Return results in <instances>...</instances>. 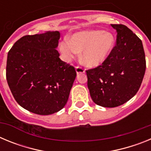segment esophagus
I'll use <instances>...</instances> for the list:
<instances>
[{"label":"esophagus","instance_id":"esophagus-1","mask_svg":"<svg viewBox=\"0 0 151 151\" xmlns=\"http://www.w3.org/2000/svg\"><path fill=\"white\" fill-rule=\"evenodd\" d=\"M76 71L77 74H81V73H85V69L83 68L80 67V66H76Z\"/></svg>","mask_w":151,"mask_h":151}]
</instances>
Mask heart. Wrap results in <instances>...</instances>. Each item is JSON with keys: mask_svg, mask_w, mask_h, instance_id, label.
Segmentation results:
<instances>
[{"mask_svg": "<svg viewBox=\"0 0 151 151\" xmlns=\"http://www.w3.org/2000/svg\"><path fill=\"white\" fill-rule=\"evenodd\" d=\"M115 44L114 35L103 30L82 31L66 38L60 45L63 58L70 61L82 52V60L86 66L95 68L104 62Z\"/></svg>", "mask_w": 151, "mask_h": 151, "instance_id": "1", "label": "heart"}]
</instances>
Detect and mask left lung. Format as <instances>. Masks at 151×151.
<instances>
[{
	"label": "left lung",
	"instance_id": "left-lung-1",
	"mask_svg": "<svg viewBox=\"0 0 151 151\" xmlns=\"http://www.w3.org/2000/svg\"><path fill=\"white\" fill-rule=\"evenodd\" d=\"M116 31V45L101 66L87 70L92 101L104 107H116L132 98L146 69L142 41L124 25L111 24Z\"/></svg>",
	"mask_w": 151,
	"mask_h": 151
}]
</instances>
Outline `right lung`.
I'll use <instances>...</instances> for the list:
<instances>
[{
    "label": "right lung",
    "mask_w": 151,
    "mask_h": 151,
    "mask_svg": "<svg viewBox=\"0 0 151 151\" xmlns=\"http://www.w3.org/2000/svg\"><path fill=\"white\" fill-rule=\"evenodd\" d=\"M58 31L23 36L8 52L6 76L13 97L24 109L50 115L65 106L76 72L60 59Z\"/></svg>",
    "instance_id": "right-lung-1"
}]
</instances>
